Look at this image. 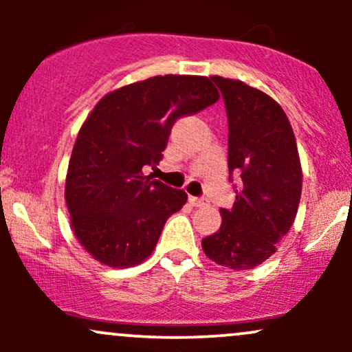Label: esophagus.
I'll use <instances>...</instances> for the list:
<instances>
[{
  "instance_id": "1",
  "label": "esophagus",
  "mask_w": 352,
  "mask_h": 352,
  "mask_svg": "<svg viewBox=\"0 0 352 352\" xmlns=\"http://www.w3.org/2000/svg\"><path fill=\"white\" fill-rule=\"evenodd\" d=\"M188 201L192 207H205L207 205V201L204 199H199V197H188Z\"/></svg>"
}]
</instances>
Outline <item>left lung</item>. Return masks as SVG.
<instances>
[{"mask_svg":"<svg viewBox=\"0 0 352 352\" xmlns=\"http://www.w3.org/2000/svg\"><path fill=\"white\" fill-rule=\"evenodd\" d=\"M212 79L227 107L228 170L240 173L241 182L232 210H220V228L201 240V248L217 265L252 270L292 228L302 187L300 153L276 100L243 80Z\"/></svg>","mask_w":352,"mask_h":352,"instance_id":"left-lung-1","label":"left lung"}]
</instances>
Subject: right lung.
I'll return each instance as SVG.
<instances>
[{
    "mask_svg": "<svg viewBox=\"0 0 352 352\" xmlns=\"http://www.w3.org/2000/svg\"><path fill=\"white\" fill-rule=\"evenodd\" d=\"M220 99L205 76H153L109 92L80 125L66 175V205L80 246L99 263L131 268L151 256L184 190L145 177L162 160L172 125Z\"/></svg>",
    "mask_w": 352,
    "mask_h": 352,
    "instance_id": "right-lung-1",
    "label": "right lung"
}]
</instances>
